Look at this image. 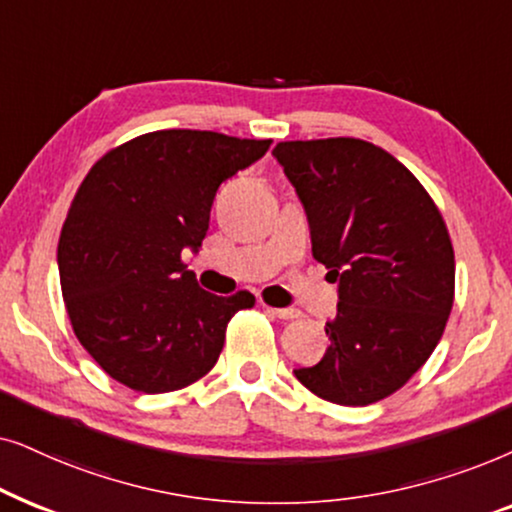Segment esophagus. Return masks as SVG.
<instances>
[{"instance_id":"34e87169","label":"esophagus","mask_w":512,"mask_h":512,"mask_svg":"<svg viewBox=\"0 0 512 512\" xmlns=\"http://www.w3.org/2000/svg\"><path fill=\"white\" fill-rule=\"evenodd\" d=\"M271 313H274L276 318H281V320H295V318H299V311L297 309H269Z\"/></svg>"}]
</instances>
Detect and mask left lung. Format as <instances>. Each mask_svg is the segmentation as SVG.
Here are the masks:
<instances>
[{
	"label": "left lung",
	"instance_id": "1",
	"mask_svg": "<svg viewBox=\"0 0 512 512\" xmlns=\"http://www.w3.org/2000/svg\"><path fill=\"white\" fill-rule=\"evenodd\" d=\"M304 203L311 250L339 283L325 356L295 377L327 403L365 407L431 358L454 304V248L424 185L358 138L278 142Z\"/></svg>",
	"mask_w": 512,
	"mask_h": 512
}]
</instances>
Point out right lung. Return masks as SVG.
Here are the masks:
<instances>
[{"label":"right lung","mask_w":512,"mask_h":512,"mask_svg":"<svg viewBox=\"0 0 512 512\" xmlns=\"http://www.w3.org/2000/svg\"><path fill=\"white\" fill-rule=\"evenodd\" d=\"M269 145L170 128L109 149L88 170L60 231V288L74 335L119 384H194L220 358L231 316L255 306L248 290H201L182 250L206 238L217 187Z\"/></svg>","instance_id":"add662e5"}]
</instances>
